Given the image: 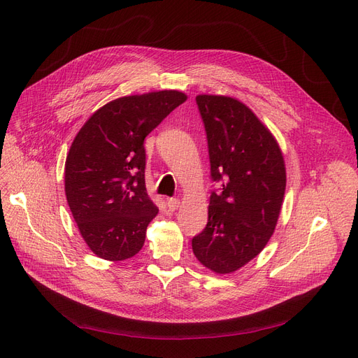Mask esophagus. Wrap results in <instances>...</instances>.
<instances>
[{
	"label": "esophagus",
	"instance_id": "esophagus-1",
	"mask_svg": "<svg viewBox=\"0 0 358 358\" xmlns=\"http://www.w3.org/2000/svg\"><path fill=\"white\" fill-rule=\"evenodd\" d=\"M166 204H168L169 210H176V209L178 208V206H180V200L176 199V197H171V199L166 200Z\"/></svg>",
	"mask_w": 358,
	"mask_h": 358
}]
</instances>
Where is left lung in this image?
<instances>
[{"label": "left lung", "mask_w": 358, "mask_h": 358, "mask_svg": "<svg viewBox=\"0 0 358 358\" xmlns=\"http://www.w3.org/2000/svg\"><path fill=\"white\" fill-rule=\"evenodd\" d=\"M208 135L210 176L222 182L212 192L208 224L193 238L204 267L228 274L255 258L270 241L283 204V154L254 111L236 99L196 97Z\"/></svg>", "instance_id": "1"}]
</instances>
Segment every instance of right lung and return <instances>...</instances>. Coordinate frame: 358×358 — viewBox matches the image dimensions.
<instances>
[{
  "label": "right lung",
  "mask_w": 358,
  "mask_h": 358,
  "mask_svg": "<svg viewBox=\"0 0 358 358\" xmlns=\"http://www.w3.org/2000/svg\"><path fill=\"white\" fill-rule=\"evenodd\" d=\"M187 96L164 90L120 97L99 108L75 136L65 194L88 248L107 261L136 255L158 208L145 185V138Z\"/></svg>",
  "instance_id": "right-lung-1"
}]
</instances>
